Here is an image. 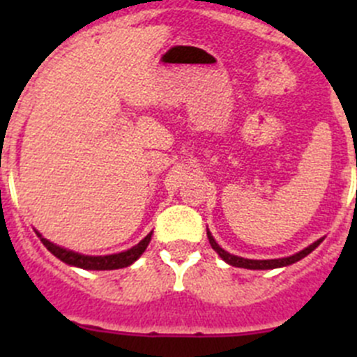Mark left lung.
Returning a JSON list of instances; mask_svg holds the SVG:
<instances>
[{
	"instance_id": "obj_1",
	"label": "left lung",
	"mask_w": 357,
	"mask_h": 357,
	"mask_svg": "<svg viewBox=\"0 0 357 357\" xmlns=\"http://www.w3.org/2000/svg\"><path fill=\"white\" fill-rule=\"evenodd\" d=\"M207 236H208V243H211V247L218 252L219 257H221L222 261H226L228 264L235 266V268H245V269H275V268H283V266H290V264H294V262L304 259L307 254H311V252L323 242V238L316 240L314 243H311V245L305 247L304 250L297 252V254L290 255V257L257 261V259H243V257H238V255H233V254H229V252H226L225 248H221L218 245V242H215L214 236L211 235V231H208V229H207Z\"/></svg>"
}]
</instances>
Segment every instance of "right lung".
I'll return each mask as SVG.
<instances>
[{
  "mask_svg": "<svg viewBox=\"0 0 357 357\" xmlns=\"http://www.w3.org/2000/svg\"><path fill=\"white\" fill-rule=\"evenodd\" d=\"M38 233V231H36ZM38 236L41 238L43 245L48 248L55 257H59L60 261L66 262L68 266H75V268L81 269H93V271H109V269H121L131 266L139 255L145 252V248L149 247L150 240H152V231L138 243V245L131 247L129 250L121 252V254H112V255H82L79 252L68 250V248L59 247L55 243H52L50 240L43 238L38 233Z\"/></svg>",
  "mask_w": 357,
  "mask_h": 357,
  "instance_id": "right-lung-1",
  "label": "right lung"
}]
</instances>
